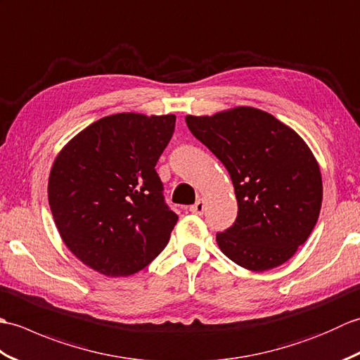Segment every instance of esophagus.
Instances as JSON below:
<instances>
[{
  "instance_id": "obj_1",
  "label": "esophagus",
  "mask_w": 360,
  "mask_h": 360,
  "mask_svg": "<svg viewBox=\"0 0 360 360\" xmlns=\"http://www.w3.org/2000/svg\"><path fill=\"white\" fill-rule=\"evenodd\" d=\"M204 210H205V202L202 198H200V200L196 201V204H193L192 207H190V212L195 213V215H202Z\"/></svg>"
}]
</instances>
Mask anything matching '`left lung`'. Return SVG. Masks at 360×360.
<instances>
[{"instance_id": "left-lung-1", "label": "left lung", "mask_w": 360, "mask_h": 360, "mask_svg": "<svg viewBox=\"0 0 360 360\" xmlns=\"http://www.w3.org/2000/svg\"><path fill=\"white\" fill-rule=\"evenodd\" d=\"M190 131L231 174L238 202L221 252L244 269H274L308 240L322 207L317 159L292 128L252 106L186 116Z\"/></svg>"}]
</instances>
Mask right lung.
<instances>
[{
  "instance_id": "right-lung-1",
  "label": "right lung",
  "mask_w": 360,
  "mask_h": 360,
  "mask_svg": "<svg viewBox=\"0 0 360 360\" xmlns=\"http://www.w3.org/2000/svg\"><path fill=\"white\" fill-rule=\"evenodd\" d=\"M174 122V114H112L75 134L53 160V223L91 269L128 277L167 246L178 215L167 207L155 167Z\"/></svg>"
}]
</instances>
